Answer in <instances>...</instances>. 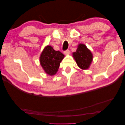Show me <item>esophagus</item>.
I'll return each instance as SVG.
<instances>
[{
	"mask_svg": "<svg viewBox=\"0 0 125 125\" xmlns=\"http://www.w3.org/2000/svg\"><path fill=\"white\" fill-rule=\"evenodd\" d=\"M64 53L65 55H69V54H70V50H66L64 51Z\"/></svg>",
	"mask_w": 125,
	"mask_h": 125,
	"instance_id": "obj_1",
	"label": "esophagus"
}]
</instances>
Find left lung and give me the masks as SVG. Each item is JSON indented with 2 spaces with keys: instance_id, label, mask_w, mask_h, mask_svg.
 <instances>
[{
  "instance_id": "1",
  "label": "left lung",
  "mask_w": 125,
  "mask_h": 125,
  "mask_svg": "<svg viewBox=\"0 0 125 125\" xmlns=\"http://www.w3.org/2000/svg\"><path fill=\"white\" fill-rule=\"evenodd\" d=\"M73 56L78 66L83 70L89 68L93 60V55L91 51L85 45L82 43L78 45L76 52L73 53Z\"/></svg>"
}]
</instances>
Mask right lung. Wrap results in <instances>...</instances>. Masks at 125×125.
I'll return each mask as SVG.
<instances>
[{"label":"right lung","instance_id":"add662e5","mask_svg":"<svg viewBox=\"0 0 125 125\" xmlns=\"http://www.w3.org/2000/svg\"><path fill=\"white\" fill-rule=\"evenodd\" d=\"M64 55L59 51H55L51 46H47L42 52L40 57V64L46 73L53 75L58 70Z\"/></svg>","mask_w":125,"mask_h":125}]
</instances>
